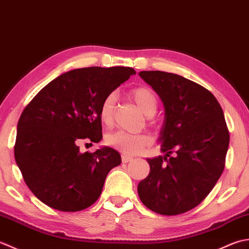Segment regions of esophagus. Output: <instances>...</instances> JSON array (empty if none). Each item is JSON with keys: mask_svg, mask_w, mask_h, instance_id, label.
Segmentation results:
<instances>
[{"mask_svg": "<svg viewBox=\"0 0 249 249\" xmlns=\"http://www.w3.org/2000/svg\"><path fill=\"white\" fill-rule=\"evenodd\" d=\"M132 159V157H130V156H125V155H123L121 156V161L124 162V163H126V162H129V161H131Z\"/></svg>", "mask_w": 249, "mask_h": 249, "instance_id": "34e87169", "label": "esophagus"}]
</instances>
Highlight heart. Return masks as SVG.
Segmentation results:
<instances>
[{
    "label": "heart",
    "mask_w": 249,
    "mask_h": 249,
    "mask_svg": "<svg viewBox=\"0 0 249 249\" xmlns=\"http://www.w3.org/2000/svg\"><path fill=\"white\" fill-rule=\"evenodd\" d=\"M130 96L147 116H154L156 114L158 108V99L150 88L146 86H139L130 91ZM116 100L117 95L115 92H110L105 95L100 105V119L105 125H111L114 123ZM105 142L108 146L125 155H138L151 144V138L145 133L132 134L128 132L117 131L106 135Z\"/></svg>",
    "instance_id": "obj_1"
}]
</instances>
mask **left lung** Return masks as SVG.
Segmentation results:
<instances>
[{"label": "left lung", "instance_id": "1", "mask_svg": "<svg viewBox=\"0 0 249 249\" xmlns=\"http://www.w3.org/2000/svg\"><path fill=\"white\" fill-rule=\"evenodd\" d=\"M140 76L164 104L160 142L165 157L147 159L150 172L138 186L139 196L157 214L179 215L199 205L219 179L229 130L220 104L203 86L161 71ZM173 152L176 157H170Z\"/></svg>", "mask_w": 249, "mask_h": 249}]
</instances>
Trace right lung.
I'll list each match as a JSON object with an SVG mask.
<instances>
[{
    "mask_svg": "<svg viewBox=\"0 0 249 249\" xmlns=\"http://www.w3.org/2000/svg\"><path fill=\"white\" fill-rule=\"evenodd\" d=\"M134 74L124 67L76 69L54 78L25 106L14 154L38 200L61 212H78L99 199L120 155L109 147L80 154L78 144L102 140V100Z\"/></svg>",
    "mask_w": 249,
    "mask_h": 249,
    "instance_id": "add662e5",
    "label": "right lung"
}]
</instances>
